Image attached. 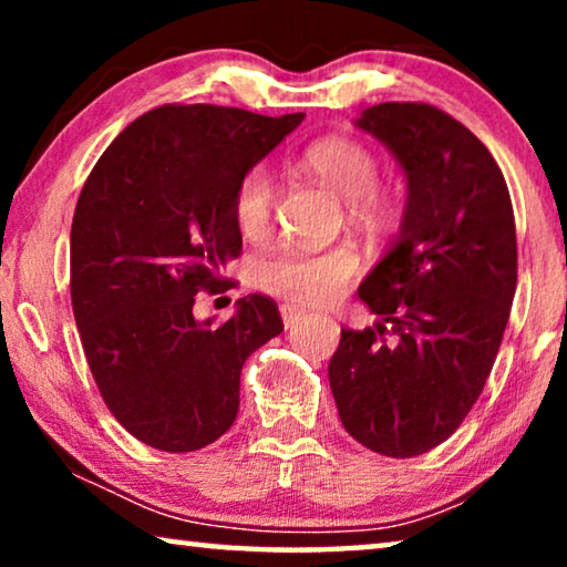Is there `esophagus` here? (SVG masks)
I'll return each mask as SVG.
<instances>
[{
  "instance_id": "obj_1",
  "label": "esophagus",
  "mask_w": 567,
  "mask_h": 567,
  "mask_svg": "<svg viewBox=\"0 0 567 567\" xmlns=\"http://www.w3.org/2000/svg\"><path fill=\"white\" fill-rule=\"evenodd\" d=\"M281 317H284L286 328H293V324H299L301 320H305V309H299L297 305H281Z\"/></svg>"
}]
</instances>
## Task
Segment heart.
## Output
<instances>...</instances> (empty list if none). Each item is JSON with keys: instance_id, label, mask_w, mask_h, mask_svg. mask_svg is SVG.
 <instances>
[{"instance_id": "heart-1", "label": "heart", "mask_w": 567, "mask_h": 567, "mask_svg": "<svg viewBox=\"0 0 567 567\" xmlns=\"http://www.w3.org/2000/svg\"><path fill=\"white\" fill-rule=\"evenodd\" d=\"M299 167L324 188L348 198V208L359 219H379L390 212V193L377 185L379 162L367 144L355 138H320L299 154ZM276 208V190L266 167H252L235 188L231 212L245 237H262L270 229ZM359 270L353 250L330 247H286L260 268V281L268 291L281 293L299 305H328L351 284Z\"/></svg>"}]
</instances>
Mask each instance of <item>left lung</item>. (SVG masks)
<instances>
[{
  "label": "left lung",
  "instance_id": "left-lung-1",
  "mask_svg": "<svg viewBox=\"0 0 567 567\" xmlns=\"http://www.w3.org/2000/svg\"><path fill=\"white\" fill-rule=\"evenodd\" d=\"M359 128L408 175L398 243L361 284L377 328L340 330L328 377L346 431L408 460L460 429L491 377L516 291V221L487 146L429 103L367 107Z\"/></svg>",
  "mask_w": 567,
  "mask_h": 567
}]
</instances>
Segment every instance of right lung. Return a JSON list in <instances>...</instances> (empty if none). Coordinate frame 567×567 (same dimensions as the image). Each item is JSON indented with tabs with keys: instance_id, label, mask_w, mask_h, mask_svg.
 Segmentation results:
<instances>
[{
	"instance_id": "add662e5",
	"label": "right lung",
	"mask_w": 567,
	"mask_h": 567,
	"mask_svg": "<svg viewBox=\"0 0 567 567\" xmlns=\"http://www.w3.org/2000/svg\"><path fill=\"white\" fill-rule=\"evenodd\" d=\"M305 113L167 103L107 146L72 221L74 320L92 379L131 436L159 452L214 444L235 423L243 363L284 330L274 299H239L231 320L196 322L198 291L243 252L235 188Z\"/></svg>"
}]
</instances>
